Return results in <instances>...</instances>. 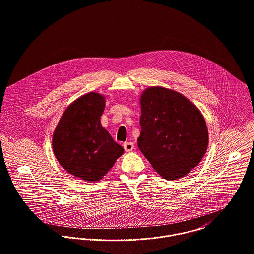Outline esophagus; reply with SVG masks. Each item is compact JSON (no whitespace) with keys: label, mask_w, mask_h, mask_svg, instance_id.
<instances>
[{"label":"esophagus","mask_w":254,"mask_h":254,"mask_svg":"<svg viewBox=\"0 0 254 254\" xmlns=\"http://www.w3.org/2000/svg\"><path fill=\"white\" fill-rule=\"evenodd\" d=\"M123 148L126 152H131L134 149V144L132 142H126L123 144Z\"/></svg>","instance_id":"1"}]
</instances>
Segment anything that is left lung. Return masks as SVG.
I'll use <instances>...</instances> for the list:
<instances>
[{"label": "left lung", "mask_w": 254, "mask_h": 254, "mask_svg": "<svg viewBox=\"0 0 254 254\" xmlns=\"http://www.w3.org/2000/svg\"><path fill=\"white\" fill-rule=\"evenodd\" d=\"M140 103V151L164 178L185 176L199 165L208 147L200 110L181 93L162 86L147 88Z\"/></svg>", "instance_id": "left-lung-1"}]
</instances>
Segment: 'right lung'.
<instances>
[{
  "label": "right lung",
  "instance_id": "1",
  "mask_svg": "<svg viewBox=\"0 0 254 254\" xmlns=\"http://www.w3.org/2000/svg\"><path fill=\"white\" fill-rule=\"evenodd\" d=\"M104 106L103 95L86 93L67 107L53 133V152L61 167L86 181L101 179L124 153L100 123Z\"/></svg>",
  "mask_w": 254,
  "mask_h": 254
}]
</instances>
